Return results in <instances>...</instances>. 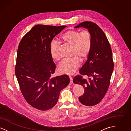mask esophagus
Listing matches in <instances>:
<instances>
[{"label": "esophagus", "mask_w": 131, "mask_h": 131, "mask_svg": "<svg viewBox=\"0 0 131 131\" xmlns=\"http://www.w3.org/2000/svg\"><path fill=\"white\" fill-rule=\"evenodd\" d=\"M69 78L70 80V83L71 84H73V79L71 76H69Z\"/></svg>", "instance_id": "obj_1"}]
</instances>
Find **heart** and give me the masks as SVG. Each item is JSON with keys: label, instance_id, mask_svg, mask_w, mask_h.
Returning <instances> with one entry per match:
<instances>
[{"label": "heart", "instance_id": "heart-1", "mask_svg": "<svg viewBox=\"0 0 131 131\" xmlns=\"http://www.w3.org/2000/svg\"><path fill=\"white\" fill-rule=\"evenodd\" d=\"M61 42L72 46L71 58L63 60L59 65V71L68 75L74 74L80 65V60H85L88 56L92 45V36L88 30L80 31L70 30L65 32L60 37ZM59 44L56 41L51 42L50 46V54L51 57L59 60Z\"/></svg>", "mask_w": 131, "mask_h": 131}]
</instances>
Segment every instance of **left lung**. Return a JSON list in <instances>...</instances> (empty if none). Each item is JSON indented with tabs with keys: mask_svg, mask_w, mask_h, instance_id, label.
Masks as SVG:
<instances>
[{
	"mask_svg": "<svg viewBox=\"0 0 131 131\" xmlns=\"http://www.w3.org/2000/svg\"><path fill=\"white\" fill-rule=\"evenodd\" d=\"M81 27L90 32L92 45L87 61L80 73L93 78L87 81L81 75H77L73 79V82L84 88V93L79 97L81 104L95 106L104 98L110 84L114 67L112 50L105 34L98 25L91 21H83L75 28Z\"/></svg>",
	"mask_w": 131,
	"mask_h": 131,
	"instance_id": "8db88e82",
	"label": "left lung"
}]
</instances>
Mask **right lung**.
<instances>
[{"label": "right lung", "instance_id": "add662e5", "mask_svg": "<svg viewBox=\"0 0 131 131\" xmlns=\"http://www.w3.org/2000/svg\"><path fill=\"white\" fill-rule=\"evenodd\" d=\"M66 26L35 25L19 44L15 74L21 93L32 107L47 111L56 105L70 82L66 75L51 78L56 68L50 54L53 38Z\"/></svg>", "mask_w": 131, "mask_h": 131}]
</instances>
